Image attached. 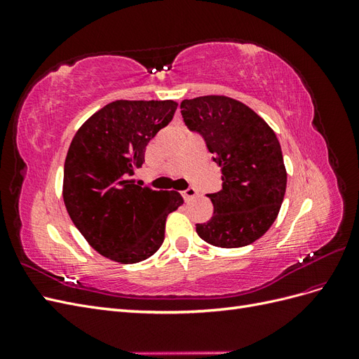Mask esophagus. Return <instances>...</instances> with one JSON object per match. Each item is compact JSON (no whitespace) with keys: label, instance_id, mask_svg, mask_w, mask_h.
I'll use <instances>...</instances> for the list:
<instances>
[{"label":"esophagus","instance_id":"esophagus-1","mask_svg":"<svg viewBox=\"0 0 359 359\" xmlns=\"http://www.w3.org/2000/svg\"><path fill=\"white\" fill-rule=\"evenodd\" d=\"M196 194H198V191L190 187V189L182 191V198H184V201H190V199H193L194 196H196Z\"/></svg>","mask_w":359,"mask_h":359}]
</instances>
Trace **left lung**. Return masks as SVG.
<instances>
[{
  "mask_svg": "<svg viewBox=\"0 0 359 359\" xmlns=\"http://www.w3.org/2000/svg\"><path fill=\"white\" fill-rule=\"evenodd\" d=\"M186 126L202 135L222 169V190L208 194L211 219L196 232L211 245L238 248L255 243L276 222L287 173L280 142L264 118L226 95L181 102Z\"/></svg>",
  "mask_w": 359,
  "mask_h": 359,
  "instance_id": "obj_1",
  "label": "left lung"
}]
</instances>
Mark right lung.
Masks as SVG:
<instances>
[{
    "label": "right lung",
    "mask_w": 359,
    "mask_h": 359,
    "mask_svg": "<svg viewBox=\"0 0 359 359\" xmlns=\"http://www.w3.org/2000/svg\"><path fill=\"white\" fill-rule=\"evenodd\" d=\"M177 106L173 100L112 102L86 119L67 151V212L95 252L115 262L153 256L165 241L168 215L184 202L178 191L151 190L130 180Z\"/></svg>",
    "instance_id": "1"
}]
</instances>
